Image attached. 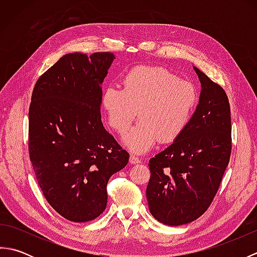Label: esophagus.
Here are the masks:
<instances>
[{
    "label": "esophagus",
    "mask_w": 257,
    "mask_h": 257,
    "mask_svg": "<svg viewBox=\"0 0 257 257\" xmlns=\"http://www.w3.org/2000/svg\"><path fill=\"white\" fill-rule=\"evenodd\" d=\"M129 161H130V163H132V165H137V163L141 162V160L139 159V158L137 156H134V155L130 156Z\"/></svg>",
    "instance_id": "34e87169"
}]
</instances>
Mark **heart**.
<instances>
[{
	"label": "heart",
	"instance_id": "heart-1",
	"mask_svg": "<svg viewBox=\"0 0 257 257\" xmlns=\"http://www.w3.org/2000/svg\"><path fill=\"white\" fill-rule=\"evenodd\" d=\"M123 89L105 88L101 103L108 123L123 135L135 117L139 122L125 136L124 145L144 154L158 141L171 144L181 137L199 103V91L189 81L163 67L138 66L123 76Z\"/></svg>",
	"mask_w": 257,
	"mask_h": 257
}]
</instances>
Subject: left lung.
<instances>
[{
	"label": "left lung",
	"mask_w": 257,
	"mask_h": 257,
	"mask_svg": "<svg viewBox=\"0 0 257 257\" xmlns=\"http://www.w3.org/2000/svg\"><path fill=\"white\" fill-rule=\"evenodd\" d=\"M199 105L181 137L149 160L147 200L155 219L177 226L200 217L220 188L232 150L231 109L225 90L194 67Z\"/></svg>",
	"instance_id": "left-lung-1"
}]
</instances>
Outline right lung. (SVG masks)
<instances>
[{"instance_id":"right-lung-1","label":"right lung","mask_w":257,"mask_h":257,"mask_svg":"<svg viewBox=\"0 0 257 257\" xmlns=\"http://www.w3.org/2000/svg\"><path fill=\"white\" fill-rule=\"evenodd\" d=\"M109 52L66 54L37 79L29 110V152L38 185L65 219L88 222L105 211L107 183L129 154L101 122L100 85Z\"/></svg>"}]
</instances>
